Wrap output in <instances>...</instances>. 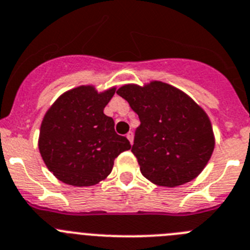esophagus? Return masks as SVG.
I'll list each match as a JSON object with an SVG mask.
<instances>
[{
  "mask_svg": "<svg viewBox=\"0 0 250 250\" xmlns=\"http://www.w3.org/2000/svg\"><path fill=\"white\" fill-rule=\"evenodd\" d=\"M126 137H127V140L130 141V144H131V145H132V143H134V132L130 131L129 134L126 135Z\"/></svg>",
  "mask_w": 250,
  "mask_h": 250,
  "instance_id": "esophagus-1",
  "label": "esophagus"
}]
</instances>
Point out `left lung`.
<instances>
[{
    "mask_svg": "<svg viewBox=\"0 0 250 250\" xmlns=\"http://www.w3.org/2000/svg\"><path fill=\"white\" fill-rule=\"evenodd\" d=\"M116 94L139 115L131 152L144 177L157 186L177 187L202 172L214 150L205 110L180 89L151 82L127 84Z\"/></svg>",
    "mask_w": 250,
    "mask_h": 250,
    "instance_id": "8db88e82",
    "label": "left lung"
}]
</instances>
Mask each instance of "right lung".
<instances>
[{
  "label": "right lung",
  "instance_id": "add662e5",
  "mask_svg": "<svg viewBox=\"0 0 250 250\" xmlns=\"http://www.w3.org/2000/svg\"><path fill=\"white\" fill-rule=\"evenodd\" d=\"M115 88L103 93L93 85L65 91L48 109L41 125V156L59 181L75 187L94 186L110 175L114 160L130 150L129 140L114 129L104 107Z\"/></svg>",
  "mask_w": 250,
  "mask_h": 250
}]
</instances>
